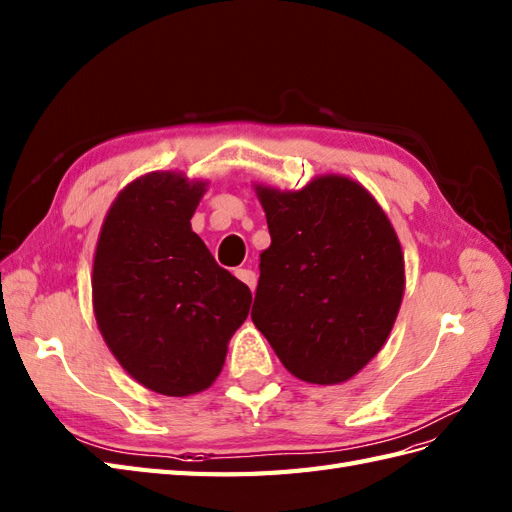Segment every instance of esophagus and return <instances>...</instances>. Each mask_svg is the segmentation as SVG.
Instances as JSON below:
<instances>
[{
  "label": "esophagus",
  "instance_id": "obj_1",
  "mask_svg": "<svg viewBox=\"0 0 512 512\" xmlns=\"http://www.w3.org/2000/svg\"><path fill=\"white\" fill-rule=\"evenodd\" d=\"M236 278L243 280L252 291L256 289V280H258L256 271H252V269H236Z\"/></svg>",
  "mask_w": 512,
  "mask_h": 512
}]
</instances>
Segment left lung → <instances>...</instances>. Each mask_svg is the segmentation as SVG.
<instances>
[{"label":"left lung","mask_w":512,"mask_h":512,"mask_svg":"<svg viewBox=\"0 0 512 512\" xmlns=\"http://www.w3.org/2000/svg\"><path fill=\"white\" fill-rule=\"evenodd\" d=\"M271 245L260 254L252 321L295 378L350 380L389 336L404 295L391 221L363 186L323 176L260 189Z\"/></svg>","instance_id":"left-lung-1"}]
</instances>
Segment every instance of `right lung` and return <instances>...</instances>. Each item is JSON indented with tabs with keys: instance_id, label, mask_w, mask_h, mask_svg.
I'll use <instances>...</instances> for the list:
<instances>
[{
	"instance_id": "obj_1",
	"label": "right lung",
	"mask_w": 512,
	"mask_h": 512,
	"mask_svg": "<svg viewBox=\"0 0 512 512\" xmlns=\"http://www.w3.org/2000/svg\"><path fill=\"white\" fill-rule=\"evenodd\" d=\"M176 173H149L110 206L93 263V306L130 376L184 397L215 382L252 291L221 269L191 217L204 195Z\"/></svg>"
}]
</instances>
